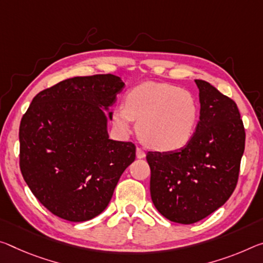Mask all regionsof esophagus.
<instances>
[{"label":"esophagus","mask_w":263,"mask_h":263,"mask_svg":"<svg viewBox=\"0 0 263 263\" xmlns=\"http://www.w3.org/2000/svg\"><path fill=\"white\" fill-rule=\"evenodd\" d=\"M136 154H137V158H139V159H143V158H145V156H146V154H145V152L140 147H137Z\"/></svg>","instance_id":"34e87169"}]
</instances>
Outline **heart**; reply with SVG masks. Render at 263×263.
I'll list each match as a JSON object with an SVG mask.
<instances>
[{"label": "heart", "instance_id": "obj_1", "mask_svg": "<svg viewBox=\"0 0 263 263\" xmlns=\"http://www.w3.org/2000/svg\"><path fill=\"white\" fill-rule=\"evenodd\" d=\"M197 99L189 90L166 83H144L126 95L112 120L123 132L138 122L140 140L156 151H176L189 143L198 120Z\"/></svg>", "mask_w": 263, "mask_h": 263}]
</instances>
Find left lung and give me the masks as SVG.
I'll list each match as a JSON object with an SVG mask.
<instances>
[{
  "mask_svg": "<svg viewBox=\"0 0 263 263\" xmlns=\"http://www.w3.org/2000/svg\"><path fill=\"white\" fill-rule=\"evenodd\" d=\"M200 120L178 151L148 152L154 206L171 221L191 224L221 207L234 192L246 132L235 102L195 79Z\"/></svg>",
  "mask_w": 263,
  "mask_h": 263,
  "instance_id": "1",
  "label": "left lung"
}]
</instances>
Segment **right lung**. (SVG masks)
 Segmentation results:
<instances>
[{
	"instance_id": "add662e5",
	"label": "right lung",
	"mask_w": 263,
	"mask_h": 263,
	"mask_svg": "<svg viewBox=\"0 0 263 263\" xmlns=\"http://www.w3.org/2000/svg\"><path fill=\"white\" fill-rule=\"evenodd\" d=\"M124 85L111 73L65 79L37 93L22 117L21 172L58 218L82 222L101 214L136 159L135 144L109 139L102 109L114 105Z\"/></svg>"
}]
</instances>
